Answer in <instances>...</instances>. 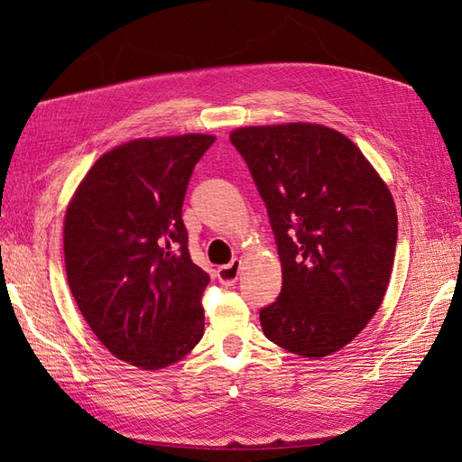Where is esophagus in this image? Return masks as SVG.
I'll use <instances>...</instances> for the list:
<instances>
[{"label":"esophagus","instance_id":"obj_1","mask_svg":"<svg viewBox=\"0 0 462 462\" xmlns=\"http://www.w3.org/2000/svg\"><path fill=\"white\" fill-rule=\"evenodd\" d=\"M239 268H241V262L239 260H231L229 263L221 265V268H217V279L219 283L223 285H235L236 279H239Z\"/></svg>","mask_w":462,"mask_h":462}]
</instances>
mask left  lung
Here are the masks:
<instances>
[{"label": "left lung", "mask_w": 462, "mask_h": 462, "mask_svg": "<svg viewBox=\"0 0 462 462\" xmlns=\"http://www.w3.org/2000/svg\"><path fill=\"white\" fill-rule=\"evenodd\" d=\"M268 209L282 292L260 310L263 335L321 358L366 328L389 285L397 212L387 185L337 131L310 123L231 133Z\"/></svg>", "instance_id": "obj_1"}]
</instances>
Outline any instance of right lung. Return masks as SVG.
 <instances>
[{"label": "right lung", "mask_w": 462, "mask_h": 462, "mask_svg": "<svg viewBox=\"0 0 462 462\" xmlns=\"http://www.w3.org/2000/svg\"><path fill=\"white\" fill-rule=\"evenodd\" d=\"M216 136L141 138L97 160L67 208V282L107 351L144 370L183 358L204 335L209 275L190 260L183 200Z\"/></svg>", "instance_id": "obj_1"}]
</instances>
